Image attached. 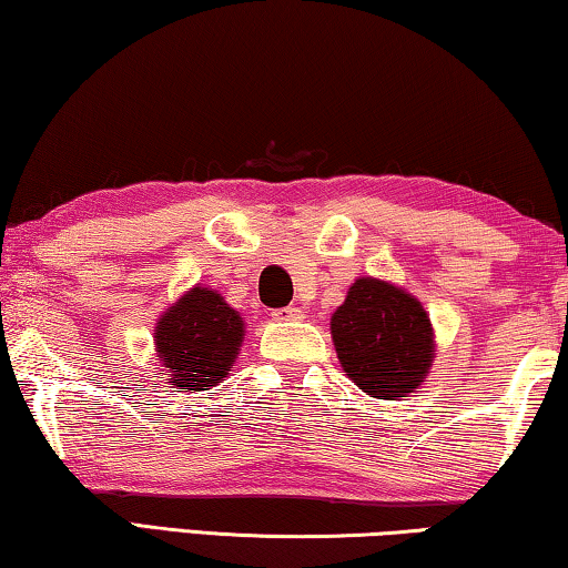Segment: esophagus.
Instances as JSON below:
<instances>
[{
  "instance_id": "esophagus-1",
  "label": "esophagus",
  "mask_w": 568,
  "mask_h": 568,
  "mask_svg": "<svg viewBox=\"0 0 568 568\" xmlns=\"http://www.w3.org/2000/svg\"><path fill=\"white\" fill-rule=\"evenodd\" d=\"M278 323H290V320H302V310L300 307H282V310H274V315H271Z\"/></svg>"
}]
</instances>
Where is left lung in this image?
Segmentation results:
<instances>
[{"mask_svg": "<svg viewBox=\"0 0 568 568\" xmlns=\"http://www.w3.org/2000/svg\"><path fill=\"white\" fill-rule=\"evenodd\" d=\"M343 372L376 399L407 397L425 382L435 358L433 325L413 294L361 276L331 317Z\"/></svg>", "mask_w": 568, "mask_h": 568, "instance_id": "8db88e82", "label": "left lung"}]
</instances>
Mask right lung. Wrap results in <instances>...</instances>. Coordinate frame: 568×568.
Wrapping results in <instances>:
<instances>
[{
  "label": "right lung",
  "instance_id": "add662e5",
  "mask_svg": "<svg viewBox=\"0 0 568 568\" xmlns=\"http://www.w3.org/2000/svg\"><path fill=\"white\" fill-rule=\"evenodd\" d=\"M245 335L241 312L230 307L215 290L194 286L171 304L155 323V353L182 389L204 392L225 382Z\"/></svg>",
  "mask_w": 568,
  "mask_h": 568
}]
</instances>
